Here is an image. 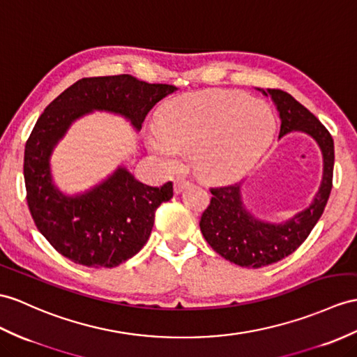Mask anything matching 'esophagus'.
<instances>
[{
    "mask_svg": "<svg viewBox=\"0 0 357 357\" xmlns=\"http://www.w3.org/2000/svg\"><path fill=\"white\" fill-rule=\"evenodd\" d=\"M186 186H189V180H185V178H178L174 181V192L178 194L183 190Z\"/></svg>",
    "mask_w": 357,
    "mask_h": 357,
    "instance_id": "obj_1",
    "label": "esophagus"
}]
</instances>
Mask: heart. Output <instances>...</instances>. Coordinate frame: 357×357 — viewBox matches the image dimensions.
I'll return each instance as SVG.
<instances>
[{"label":"heart","instance_id":"heart-1","mask_svg":"<svg viewBox=\"0 0 357 357\" xmlns=\"http://www.w3.org/2000/svg\"><path fill=\"white\" fill-rule=\"evenodd\" d=\"M275 118L264 101L239 91H199L163 104L149 149L168 171L192 154L199 177L227 183L251 171L273 141Z\"/></svg>","mask_w":357,"mask_h":357}]
</instances>
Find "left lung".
<instances>
[{
    "label": "left lung",
    "mask_w": 357,
    "mask_h": 357,
    "mask_svg": "<svg viewBox=\"0 0 357 357\" xmlns=\"http://www.w3.org/2000/svg\"><path fill=\"white\" fill-rule=\"evenodd\" d=\"M259 91L271 95L280 113L279 137L297 130L315 139L323 153L324 172L312 204L282 224L255 218L242 203L241 183L211 188V204L202 215L199 229L216 253L242 268H262L294 253L323 215L333 181L335 146L328 130L288 92L282 89Z\"/></svg>",
    "instance_id": "left-lung-1"
}]
</instances>
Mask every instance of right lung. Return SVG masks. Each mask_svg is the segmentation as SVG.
Instances as JSON below:
<instances>
[{"label": "right lung", "instance_id": "obj_1", "mask_svg": "<svg viewBox=\"0 0 357 357\" xmlns=\"http://www.w3.org/2000/svg\"><path fill=\"white\" fill-rule=\"evenodd\" d=\"M172 84H151L121 74L82 78L51 101L25 144L24 180L27 204L38 230L60 255L89 268H113L141 251L154 213L172 198V183L153 188L119 167L98 186L66 197L54 186L50 158L75 119L92 110L127 118L141 130L149 112Z\"/></svg>", "mask_w": 357, "mask_h": 357}]
</instances>
